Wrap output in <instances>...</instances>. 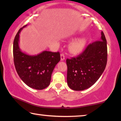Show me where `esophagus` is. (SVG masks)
Masks as SVG:
<instances>
[{
	"instance_id": "obj_1",
	"label": "esophagus",
	"mask_w": 121,
	"mask_h": 121,
	"mask_svg": "<svg viewBox=\"0 0 121 121\" xmlns=\"http://www.w3.org/2000/svg\"><path fill=\"white\" fill-rule=\"evenodd\" d=\"M65 59V56L64 54H63V53H62V54H61V61H64Z\"/></svg>"
}]
</instances>
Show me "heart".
Returning <instances> with one entry per match:
<instances>
[{"mask_svg":"<svg viewBox=\"0 0 121 121\" xmlns=\"http://www.w3.org/2000/svg\"><path fill=\"white\" fill-rule=\"evenodd\" d=\"M87 41L86 38L84 37L76 39L69 45V50L71 52L75 54H79L82 52L86 45Z\"/></svg>","mask_w":121,"mask_h":121,"instance_id":"heart-1","label":"heart"}]
</instances>
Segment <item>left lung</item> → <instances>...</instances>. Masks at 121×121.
<instances>
[{
    "instance_id": "8db88e82",
    "label": "left lung",
    "mask_w": 121,
    "mask_h": 121,
    "mask_svg": "<svg viewBox=\"0 0 121 121\" xmlns=\"http://www.w3.org/2000/svg\"><path fill=\"white\" fill-rule=\"evenodd\" d=\"M101 39L89 44L78 56L67 59V84L71 89L83 91L92 86L105 70L107 61V41L101 31Z\"/></svg>"
}]
</instances>
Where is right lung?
<instances>
[{"instance_id": "add662e5", "label": "right lung", "mask_w": 121, "mask_h": 121, "mask_svg": "<svg viewBox=\"0 0 121 121\" xmlns=\"http://www.w3.org/2000/svg\"><path fill=\"white\" fill-rule=\"evenodd\" d=\"M26 26L20 29L14 38V65L20 78L26 85L36 90H43L50 85L53 71L60 60V54L59 52L44 51L31 56L22 52L19 46L20 34Z\"/></svg>"}]
</instances>
